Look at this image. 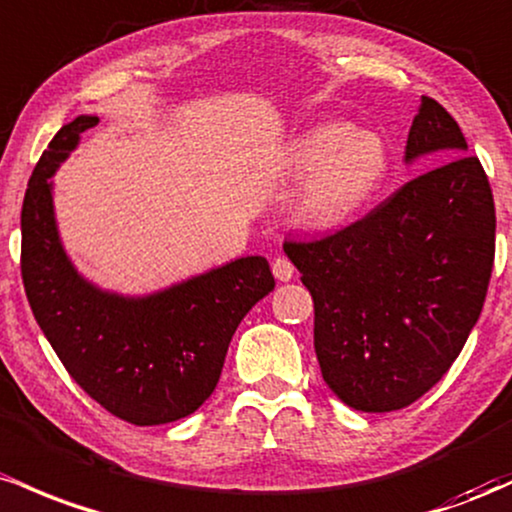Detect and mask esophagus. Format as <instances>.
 <instances>
[{"label": "esophagus", "mask_w": 512, "mask_h": 512, "mask_svg": "<svg viewBox=\"0 0 512 512\" xmlns=\"http://www.w3.org/2000/svg\"><path fill=\"white\" fill-rule=\"evenodd\" d=\"M273 275L280 280V283H287V280L295 278V266H292L285 256H278L273 261Z\"/></svg>", "instance_id": "34e87169"}]
</instances>
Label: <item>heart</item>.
Listing matches in <instances>:
<instances>
[{
  "mask_svg": "<svg viewBox=\"0 0 512 512\" xmlns=\"http://www.w3.org/2000/svg\"><path fill=\"white\" fill-rule=\"evenodd\" d=\"M285 169L302 179L292 200L297 225L333 232L363 215L392 169L387 142L348 123H319L290 142Z\"/></svg>",
  "mask_w": 512,
  "mask_h": 512,
  "instance_id": "heart-1",
  "label": "heart"
}]
</instances>
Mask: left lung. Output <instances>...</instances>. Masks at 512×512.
I'll list each match as a JSON object with an SVG mask.
<instances>
[{
    "label": "left lung",
    "mask_w": 512,
    "mask_h": 512,
    "mask_svg": "<svg viewBox=\"0 0 512 512\" xmlns=\"http://www.w3.org/2000/svg\"><path fill=\"white\" fill-rule=\"evenodd\" d=\"M445 162L360 222L317 241H285L314 300L324 382L365 413L404 409L442 380L484 307L496 210L484 166L457 120L421 96L404 162Z\"/></svg>",
    "instance_id": "obj_1"
}]
</instances>
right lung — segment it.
<instances>
[{
    "label": "right lung",
    "mask_w": 512,
    "mask_h": 512,
    "mask_svg": "<svg viewBox=\"0 0 512 512\" xmlns=\"http://www.w3.org/2000/svg\"><path fill=\"white\" fill-rule=\"evenodd\" d=\"M99 116L62 125L28 181L21 275L40 331L72 380L135 426L191 416L215 392L241 319L275 287L263 256H241L149 295L84 278L57 229L53 176Z\"/></svg>",
    "instance_id": "add662e5"
}]
</instances>
